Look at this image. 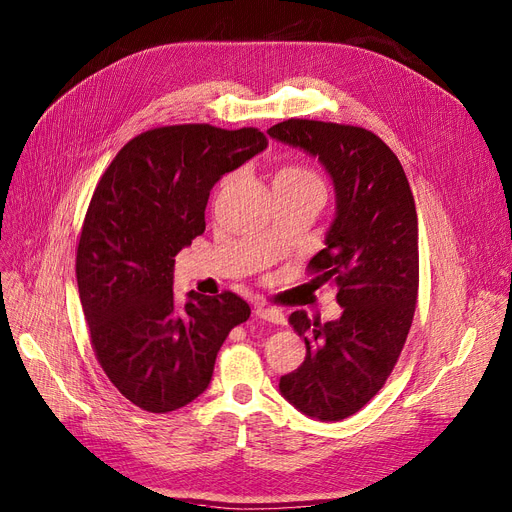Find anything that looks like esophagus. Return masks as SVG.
<instances>
[{"label": "esophagus", "mask_w": 512, "mask_h": 512, "mask_svg": "<svg viewBox=\"0 0 512 512\" xmlns=\"http://www.w3.org/2000/svg\"><path fill=\"white\" fill-rule=\"evenodd\" d=\"M253 313H255V317H259V319L270 321V324H284V321H286L284 313H282V311H278V309H272V307L257 305V307L253 309Z\"/></svg>", "instance_id": "34e87169"}]
</instances>
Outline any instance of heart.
<instances>
[{
	"instance_id": "heart-1",
	"label": "heart",
	"mask_w": 512,
	"mask_h": 512,
	"mask_svg": "<svg viewBox=\"0 0 512 512\" xmlns=\"http://www.w3.org/2000/svg\"><path fill=\"white\" fill-rule=\"evenodd\" d=\"M309 182H319V178L303 166H282L274 176V186L276 184H309Z\"/></svg>"
}]
</instances>
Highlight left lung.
<instances>
[{
	"label": "left lung",
	"instance_id": "obj_1",
	"mask_svg": "<svg viewBox=\"0 0 512 512\" xmlns=\"http://www.w3.org/2000/svg\"><path fill=\"white\" fill-rule=\"evenodd\" d=\"M267 134L317 157L334 184L336 215L309 270L336 286L342 315L288 317L307 355L280 392L307 417L340 421L382 390L407 342L419 288L415 199L398 157L365 128L290 118Z\"/></svg>",
	"mask_w": 512,
	"mask_h": 512
}]
</instances>
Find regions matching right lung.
I'll return each instance as SVG.
<instances>
[{
    "label": "right lung",
    "instance_id": "obj_1",
    "mask_svg": "<svg viewBox=\"0 0 512 512\" xmlns=\"http://www.w3.org/2000/svg\"><path fill=\"white\" fill-rule=\"evenodd\" d=\"M267 147L257 128L178 124L128 141L97 182L76 282L99 365L149 413L193 402L230 330L251 315L234 292L174 299V257L205 232L209 191Z\"/></svg>",
    "mask_w": 512,
    "mask_h": 512
}]
</instances>
